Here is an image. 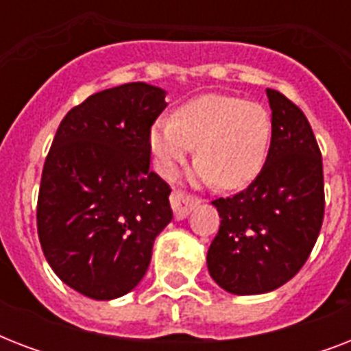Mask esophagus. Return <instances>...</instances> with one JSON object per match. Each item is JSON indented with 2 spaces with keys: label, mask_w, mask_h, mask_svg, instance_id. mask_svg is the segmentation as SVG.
<instances>
[{
  "label": "esophagus",
  "mask_w": 351,
  "mask_h": 351,
  "mask_svg": "<svg viewBox=\"0 0 351 351\" xmlns=\"http://www.w3.org/2000/svg\"><path fill=\"white\" fill-rule=\"evenodd\" d=\"M198 206V198L193 197V195H187L184 191H175L171 193V208H173V213H175L176 220L186 219L187 215L191 213L193 208Z\"/></svg>",
  "instance_id": "esophagus-1"
}]
</instances>
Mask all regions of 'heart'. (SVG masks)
I'll return each instance as SVG.
<instances>
[{"label": "heart", "instance_id": "heart-1", "mask_svg": "<svg viewBox=\"0 0 351 351\" xmlns=\"http://www.w3.org/2000/svg\"><path fill=\"white\" fill-rule=\"evenodd\" d=\"M271 140V118L256 101L226 95H206L187 101L175 118H160L149 145L156 167L175 176L195 149V176L224 191L247 186L261 173Z\"/></svg>", "mask_w": 351, "mask_h": 351}]
</instances>
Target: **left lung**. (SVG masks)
<instances>
[{"mask_svg": "<svg viewBox=\"0 0 351 351\" xmlns=\"http://www.w3.org/2000/svg\"><path fill=\"white\" fill-rule=\"evenodd\" d=\"M266 95V164L244 191L211 202L222 220L208 251L209 275L234 295L267 293L293 278L324 219L322 156L310 121L278 90Z\"/></svg>", "mask_w": 351, "mask_h": 351, "instance_id": "left-lung-1", "label": "left lung"}]
</instances>
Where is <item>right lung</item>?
<instances>
[{
	"label": "right lung",
	"mask_w": 351,
	"mask_h": 351,
	"mask_svg": "<svg viewBox=\"0 0 351 351\" xmlns=\"http://www.w3.org/2000/svg\"><path fill=\"white\" fill-rule=\"evenodd\" d=\"M165 107V90L132 82L89 96L58 127L41 173L38 237L52 271L85 297L136 288L173 219L171 187L149 169V134Z\"/></svg>",
	"instance_id": "right-lung-1"
}]
</instances>
